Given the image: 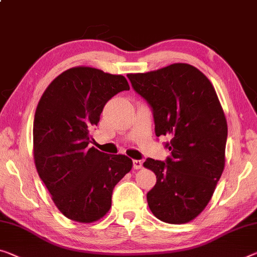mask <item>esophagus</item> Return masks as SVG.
Segmentation results:
<instances>
[{
    "instance_id": "1",
    "label": "esophagus",
    "mask_w": 257,
    "mask_h": 257,
    "mask_svg": "<svg viewBox=\"0 0 257 257\" xmlns=\"http://www.w3.org/2000/svg\"><path fill=\"white\" fill-rule=\"evenodd\" d=\"M133 168L136 170H139L142 168V161L140 160H133Z\"/></svg>"
}]
</instances>
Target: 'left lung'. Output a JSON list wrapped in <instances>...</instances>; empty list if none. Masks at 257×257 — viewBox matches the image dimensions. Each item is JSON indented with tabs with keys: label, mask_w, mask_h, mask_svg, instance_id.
<instances>
[{
	"label": "left lung",
	"mask_w": 257,
	"mask_h": 257,
	"mask_svg": "<svg viewBox=\"0 0 257 257\" xmlns=\"http://www.w3.org/2000/svg\"><path fill=\"white\" fill-rule=\"evenodd\" d=\"M127 78L152 108L156 137L170 138L167 160L144 163L156 175L149 209L162 222H191L207 207L224 170L227 124L216 90L186 63Z\"/></svg>",
	"instance_id": "1"
}]
</instances>
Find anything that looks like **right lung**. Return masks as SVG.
<instances>
[{
    "label": "right lung",
    "instance_id": "1",
    "mask_svg": "<svg viewBox=\"0 0 257 257\" xmlns=\"http://www.w3.org/2000/svg\"><path fill=\"white\" fill-rule=\"evenodd\" d=\"M128 89L120 74L77 66L55 78L39 101L33 124L35 167L55 206L70 219L102 218L111 207L113 187L132 169L127 156L88 147L106 102Z\"/></svg>",
    "mask_w": 257,
    "mask_h": 257
}]
</instances>
